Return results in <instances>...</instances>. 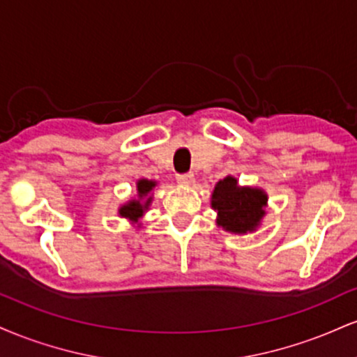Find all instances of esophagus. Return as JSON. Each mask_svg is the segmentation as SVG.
I'll return each instance as SVG.
<instances>
[{
	"label": "esophagus",
	"mask_w": 357,
	"mask_h": 357,
	"mask_svg": "<svg viewBox=\"0 0 357 357\" xmlns=\"http://www.w3.org/2000/svg\"><path fill=\"white\" fill-rule=\"evenodd\" d=\"M178 183L183 184V186H191V184L195 183V174H192V173L179 174L178 176Z\"/></svg>",
	"instance_id": "34e87169"
}]
</instances>
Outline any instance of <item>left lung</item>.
<instances>
[{
	"instance_id": "obj_1",
	"label": "left lung",
	"mask_w": 357,
	"mask_h": 357,
	"mask_svg": "<svg viewBox=\"0 0 357 357\" xmlns=\"http://www.w3.org/2000/svg\"><path fill=\"white\" fill-rule=\"evenodd\" d=\"M267 202L268 196L264 190L238 186L233 176L216 183L211 195V206L218 213L216 225L238 235L257 230L265 216Z\"/></svg>"
}]
</instances>
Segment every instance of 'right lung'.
I'll return each instance as SVG.
<instances>
[{
    "label": "right lung",
    "mask_w": 357,
    "mask_h": 357,
    "mask_svg": "<svg viewBox=\"0 0 357 357\" xmlns=\"http://www.w3.org/2000/svg\"><path fill=\"white\" fill-rule=\"evenodd\" d=\"M155 181H151V179H139L137 181V198L130 199L126 204H122L119 208V216L122 218H127L132 223H139V220L142 218V215L147 211L151 202H153V196H151V191L155 188Z\"/></svg>",
    "instance_id": "right-lung-1"
}]
</instances>
